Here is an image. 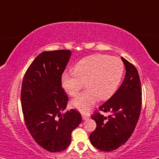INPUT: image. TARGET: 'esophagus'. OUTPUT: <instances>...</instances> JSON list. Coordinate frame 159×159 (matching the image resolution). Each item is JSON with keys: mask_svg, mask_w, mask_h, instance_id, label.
<instances>
[{"mask_svg": "<svg viewBox=\"0 0 159 159\" xmlns=\"http://www.w3.org/2000/svg\"><path fill=\"white\" fill-rule=\"evenodd\" d=\"M81 116H82V118L84 120H86L89 118V116L86 114V113H81Z\"/></svg>", "mask_w": 159, "mask_h": 159, "instance_id": "1", "label": "esophagus"}]
</instances>
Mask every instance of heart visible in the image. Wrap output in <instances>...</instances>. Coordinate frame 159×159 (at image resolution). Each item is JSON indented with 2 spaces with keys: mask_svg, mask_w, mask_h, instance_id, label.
Listing matches in <instances>:
<instances>
[{
  "mask_svg": "<svg viewBox=\"0 0 159 159\" xmlns=\"http://www.w3.org/2000/svg\"><path fill=\"white\" fill-rule=\"evenodd\" d=\"M74 72H64L61 85L70 96H75L84 87L87 89L71 101L72 106L86 113L98 100H107L116 92L122 80L124 65L119 58L103 54L86 57L73 68Z\"/></svg>",
  "mask_w": 159,
  "mask_h": 159,
  "instance_id": "obj_1",
  "label": "heart"
}]
</instances>
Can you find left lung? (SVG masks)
I'll list each match as a JSON object with an SVG mask.
<instances>
[{
    "mask_svg": "<svg viewBox=\"0 0 159 159\" xmlns=\"http://www.w3.org/2000/svg\"><path fill=\"white\" fill-rule=\"evenodd\" d=\"M125 68L124 81L117 91L99 107V110L110 113L108 117L96 112L91 118L96 129L89 139L95 148L111 151L119 148L131 137L138 122L141 109V86L138 70L121 57Z\"/></svg>",
    "mask_w": 159,
    "mask_h": 159,
    "instance_id": "8db88e82",
    "label": "left lung"
}]
</instances>
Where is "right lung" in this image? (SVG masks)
<instances>
[{"label": "right lung", "mask_w": 159, "mask_h": 159, "mask_svg": "<svg viewBox=\"0 0 159 159\" xmlns=\"http://www.w3.org/2000/svg\"><path fill=\"white\" fill-rule=\"evenodd\" d=\"M70 56L68 50L42 52L28 67L21 87V106L28 131L40 146L53 153L68 147L72 131L82 121L74 109L61 114L68 101L61 88V75Z\"/></svg>", "instance_id": "add662e5"}]
</instances>
